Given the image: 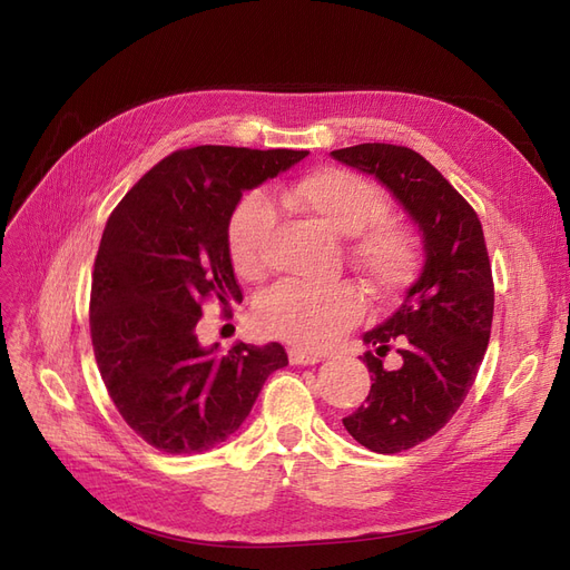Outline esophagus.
<instances>
[{
	"mask_svg": "<svg viewBox=\"0 0 570 570\" xmlns=\"http://www.w3.org/2000/svg\"><path fill=\"white\" fill-rule=\"evenodd\" d=\"M287 356H289L292 366H314L321 361L318 354H308V352H302V350H289Z\"/></svg>",
	"mask_w": 570,
	"mask_h": 570,
	"instance_id": "1",
	"label": "esophagus"
}]
</instances>
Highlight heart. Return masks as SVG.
Instances as JSON below:
<instances>
[{"instance_id":"obj_1","label":"heart","mask_w":570,"mask_h":570,"mask_svg":"<svg viewBox=\"0 0 570 570\" xmlns=\"http://www.w3.org/2000/svg\"><path fill=\"white\" fill-rule=\"evenodd\" d=\"M289 212L318 220L350 237L347 252L381 299H392L419 271V243L404 223L387 216L390 199L381 185L342 166H321L275 193ZM275 223L264 195L237 202L226 223V245L233 268L256 281L266 268L268 235ZM364 292L342 281L327 287L281 283L266 289L254 306V325L266 337H278L299 350L331 347L364 316Z\"/></svg>"}]
</instances>
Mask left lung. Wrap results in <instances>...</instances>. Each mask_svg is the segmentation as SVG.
I'll return each instance as SVG.
<instances>
[{
  "mask_svg": "<svg viewBox=\"0 0 570 570\" xmlns=\"http://www.w3.org/2000/svg\"><path fill=\"white\" fill-rule=\"evenodd\" d=\"M331 154L390 187L423 230L421 278L400 308L364 335L375 347L361 356L373 385L366 404L342 419L358 444L396 454L450 423L475 383L494 314L488 245L473 206L419 151L366 142ZM392 346L403 364L387 372L382 356Z\"/></svg>",
  "mask_w": 570,
  "mask_h": 570,
  "instance_id": "obj_1",
  "label": "left lung"
}]
</instances>
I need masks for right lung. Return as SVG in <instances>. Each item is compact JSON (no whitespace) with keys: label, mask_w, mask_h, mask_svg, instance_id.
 <instances>
[{"label":"right lung","mask_w":570,"mask_h":570,"mask_svg":"<svg viewBox=\"0 0 570 570\" xmlns=\"http://www.w3.org/2000/svg\"><path fill=\"white\" fill-rule=\"evenodd\" d=\"M202 145L168 154L111 212L92 271L90 337L124 421L166 454H199L243 425L283 344L202 347L204 302H243L226 223L245 189L306 157Z\"/></svg>","instance_id":"obj_1"}]
</instances>
